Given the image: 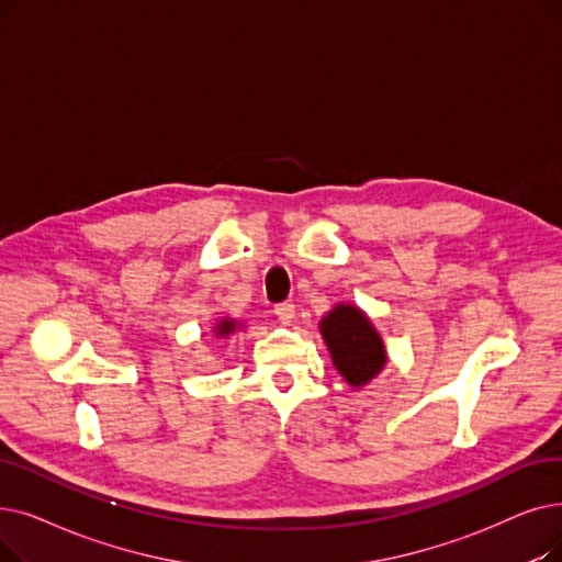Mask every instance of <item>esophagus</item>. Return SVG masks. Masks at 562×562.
<instances>
[{
	"mask_svg": "<svg viewBox=\"0 0 562 562\" xmlns=\"http://www.w3.org/2000/svg\"><path fill=\"white\" fill-rule=\"evenodd\" d=\"M276 314H278V319H280L282 324H289L291 319H294V314H296V305L291 303V301L278 303V305H276Z\"/></svg>",
	"mask_w": 562,
	"mask_h": 562,
	"instance_id": "1",
	"label": "esophagus"
}]
</instances>
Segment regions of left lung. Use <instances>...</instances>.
Returning a JSON list of instances; mask_svg holds the SVG:
<instances>
[{"mask_svg":"<svg viewBox=\"0 0 562 562\" xmlns=\"http://www.w3.org/2000/svg\"><path fill=\"white\" fill-rule=\"evenodd\" d=\"M322 335L335 368L351 385L368 383L385 364V349L379 333L353 305H337L322 322Z\"/></svg>","mask_w":562,"mask_h":562,"instance_id":"left-lung-1","label":"left lung"}]
</instances>
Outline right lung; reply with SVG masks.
Wrapping results in <instances>:
<instances>
[{"label":"right lung","mask_w":562,"mask_h":562,"mask_svg":"<svg viewBox=\"0 0 562 562\" xmlns=\"http://www.w3.org/2000/svg\"><path fill=\"white\" fill-rule=\"evenodd\" d=\"M234 328H236V324L225 319L223 324H217V328H215V330H217V335H229V333H234Z\"/></svg>","instance_id":"1"}]
</instances>
